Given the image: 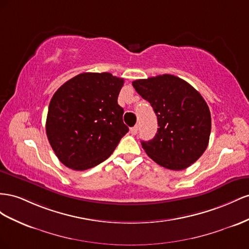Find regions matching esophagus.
<instances>
[{"instance_id":"obj_1","label":"esophagus","mask_w":249,"mask_h":249,"mask_svg":"<svg viewBox=\"0 0 249 249\" xmlns=\"http://www.w3.org/2000/svg\"><path fill=\"white\" fill-rule=\"evenodd\" d=\"M138 130H139V125H136V126L132 127V128L130 129V132L134 136V134L138 133Z\"/></svg>"}]
</instances>
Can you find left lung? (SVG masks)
I'll return each mask as SVG.
<instances>
[{
    "label": "left lung",
    "instance_id": "left-lung-1",
    "mask_svg": "<svg viewBox=\"0 0 249 249\" xmlns=\"http://www.w3.org/2000/svg\"><path fill=\"white\" fill-rule=\"evenodd\" d=\"M132 85L158 117L155 137L141 142L149 158L175 171L194 164L211 134V112L202 96L187 81L169 74L139 79Z\"/></svg>",
    "mask_w": 249,
    "mask_h": 249
}]
</instances>
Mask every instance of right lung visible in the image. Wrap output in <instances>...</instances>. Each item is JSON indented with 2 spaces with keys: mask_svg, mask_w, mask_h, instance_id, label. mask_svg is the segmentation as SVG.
<instances>
[{
  "mask_svg": "<svg viewBox=\"0 0 249 249\" xmlns=\"http://www.w3.org/2000/svg\"><path fill=\"white\" fill-rule=\"evenodd\" d=\"M123 84L110 73H82L55 91L46 132L63 165L83 171L101 164L128 132L118 104Z\"/></svg>",
  "mask_w": 249,
  "mask_h": 249,
  "instance_id": "1",
  "label": "right lung"
}]
</instances>
